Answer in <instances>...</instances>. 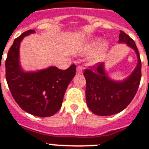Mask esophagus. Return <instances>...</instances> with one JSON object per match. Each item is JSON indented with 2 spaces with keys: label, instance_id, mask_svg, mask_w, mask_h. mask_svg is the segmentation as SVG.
Returning <instances> with one entry per match:
<instances>
[{
  "label": "esophagus",
  "instance_id": "obj_1",
  "mask_svg": "<svg viewBox=\"0 0 149 149\" xmlns=\"http://www.w3.org/2000/svg\"><path fill=\"white\" fill-rule=\"evenodd\" d=\"M83 70H84V68H83V66H81V65H78L77 68V74H82L83 73Z\"/></svg>",
  "mask_w": 149,
  "mask_h": 149
}]
</instances>
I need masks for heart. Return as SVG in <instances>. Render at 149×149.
I'll return each mask as SVG.
<instances>
[{
    "label": "heart",
    "mask_w": 149,
    "mask_h": 149,
    "mask_svg": "<svg viewBox=\"0 0 149 149\" xmlns=\"http://www.w3.org/2000/svg\"><path fill=\"white\" fill-rule=\"evenodd\" d=\"M101 40L100 39H97V40L93 41L92 42L89 43L88 45H86L84 51L86 52H92L93 51L96 49V48L97 47L98 45L100 46L98 49L96 50L91 57V61L92 63H97L102 61L105 58L107 51H108V44L106 42H103L101 44Z\"/></svg>",
    "instance_id": "heart-1"
}]
</instances>
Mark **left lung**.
<instances>
[{
	"label": "left lung",
	"mask_w": 149,
	"mask_h": 149,
	"mask_svg": "<svg viewBox=\"0 0 149 149\" xmlns=\"http://www.w3.org/2000/svg\"><path fill=\"white\" fill-rule=\"evenodd\" d=\"M119 42H125L135 51L138 64L132 74L122 82L111 80L104 71V63H97L84 70L86 78V100L93 113L110 116L128 106L136 94L141 77V62L135 42L129 36L120 31Z\"/></svg>",
	"instance_id": "left-lung-1"
}]
</instances>
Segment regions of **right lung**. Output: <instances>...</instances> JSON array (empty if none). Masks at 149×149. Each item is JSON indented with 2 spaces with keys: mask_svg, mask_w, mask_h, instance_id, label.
<instances>
[{
  "mask_svg": "<svg viewBox=\"0 0 149 149\" xmlns=\"http://www.w3.org/2000/svg\"><path fill=\"white\" fill-rule=\"evenodd\" d=\"M29 30L15 38L5 61L6 80L20 107L38 117H50L60 109L63 97L76 75V65L67 70L51 67L36 72H24L19 64V46L24 36L34 33Z\"/></svg>",
  "mask_w": 149,
  "mask_h": 149,
  "instance_id": "add662e5",
  "label": "right lung"
}]
</instances>
